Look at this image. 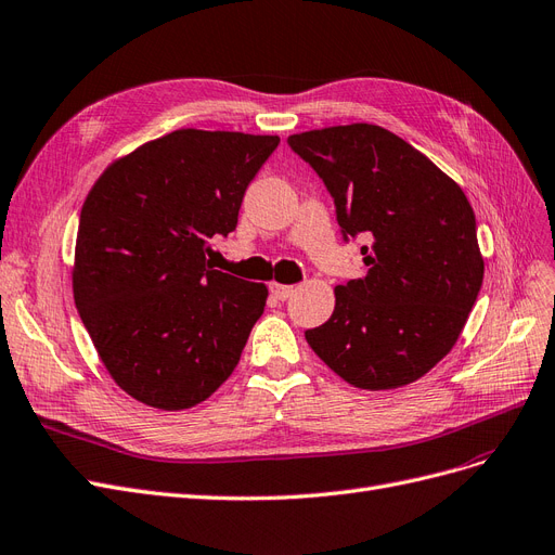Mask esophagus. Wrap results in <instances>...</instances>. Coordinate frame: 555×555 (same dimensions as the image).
<instances>
[{
  "label": "esophagus",
  "mask_w": 555,
  "mask_h": 555,
  "mask_svg": "<svg viewBox=\"0 0 555 555\" xmlns=\"http://www.w3.org/2000/svg\"><path fill=\"white\" fill-rule=\"evenodd\" d=\"M270 293H272V297H274V299H279V301H285V299H288V297L295 293V288H293V285L272 283V285H270Z\"/></svg>",
  "instance_id": "34e87169"
}]
</instances>
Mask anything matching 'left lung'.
<instances>
[{
  "instance_id": "obj_1",
  "label": "left lung",
  "mask_w": 555,
  "mask_h": 555,
  "mask_svg": "<svg viewBox=\"0 0 555 555\" xmlns=\"http://www.w3.org/2000/svg\"><path fill=\"white\" fill-rule=\"evenodd\" d=\"M288 145L325 182L344 240H371L366 274L336 285L332 318L304 336L354 387L415 383L454 348L485 279L466 193L375 124L295 133Z\"/></svg>"
}]
</instances>
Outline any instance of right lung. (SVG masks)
Instances as JSON below:
<instances>
[{"instance_id":"1","label":"right lung","mask_w":555,"mask_h":555,"mask_svg":"<svg viewBox=\"0 0 555 555\" xmlns=\"http://www.w3.org/2000/svg\"><path fill=\"white\" fill-rule=\"evenodd\" d=\"M279 135L180 129L115 160L80 211L74 297L101 362L135 401L184 410L235 371L264 283L214 270Z\"/></svg>"}]
</instances>
